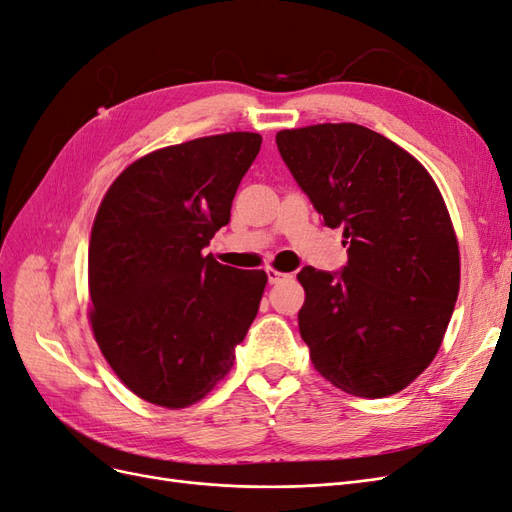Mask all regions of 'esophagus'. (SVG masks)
<instances>
[{
    "label": "esophagus",
    "instance_id": "34e87169",
    "mask_svg": "<svg viewBox=\"0 0 512 512\" xmlns=\"http://www.w3.org/2000/svg\"><path fill=\"white\" fill-rule=\"evenodd\" d=\"M290 277H292V275L282 273V271H277V269H273V267H269V269H267V280H269V284H282V282L290 280Z\"/></svg>",
    "mask_w": 512,
    "mask_h": 512
}]
</instances>
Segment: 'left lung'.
Instances as JSON below:
<instances>
[{
	"label": "left lung",
	"mask_w": 512,
	"mask_h": 512,
	"mask_svg": "<svg viewBox=\"0 0 512 512\" xmlns=\"http://www.w3.org/2000/svg\"><path fill=\"white\" fill-rule=\"evenodd\" d=\"M324 226L344 228L342 271L303 267L299 331L337 389L399 393L436 356L459 292V245L425 166L356 123H318L275 136Z\"/></svg>",
	"instance_id": "left-lung-1"
}]
</instances>
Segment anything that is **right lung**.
I'll use <instances>...</instances> for the list:
<instances>
[{"instance_id":"add662e5","label":"right lung","mask_w":512,"mask_h":512,"mask_svg":"<svg viewBox=\"0 0 512 512\" xmlns=\"http://www.w3.org/2000/svg\"><path fill=\"white\" fill-rule=\"evenodd\" d=\"M262 136L228 132L164 147L113 181L89 241V320L119 380L162 408L203 399L258 314L265 271L203 256Z\"/></svg>"}]
</instances>
